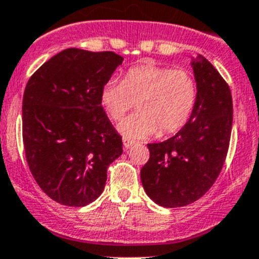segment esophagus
Here are the masks:
<instances>
[{
	"instance_id": "esophagus-1",
	"label": "esophagus",
	"mask_w": 259,
	"mask_h": 259,
	"mask_svg": "<svg viewBox=\"0 0 259 259\" xmlns=\"http://www.w3.org/2000/svg\"><path fill=\"white\" fill-rule=\"evenodd\" d=\"M134 145H136V142H134V141H130V140H127V138H123V149L125 150H129L130 147H133Z\"/></svg>"
}]
</instances>
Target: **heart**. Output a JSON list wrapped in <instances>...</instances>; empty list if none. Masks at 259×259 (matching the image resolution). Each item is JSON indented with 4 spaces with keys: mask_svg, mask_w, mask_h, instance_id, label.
I'll return each mask as SVG.
<instances>
[{
    "mask_svg": "<svg viewBox=\"0 0 259 259\" xmlns=\"http://www.w3.org/2000/svg\"><path fill=\"white\" fill-rule=\"evenodd\" d=\"M100 101L113 121L122 118L137 103L138 110L117 126L125 138L143 140L158 130L166 136L190 119L197 101V82L187 69L141 64L127 69L122 82L106 81Z\"/></svg>",
    "mask_w": 259,
    "mask_h": 259,
    "instance_id": "1",
    "label": "heart"
}]
</instances>
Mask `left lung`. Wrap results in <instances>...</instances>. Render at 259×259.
Listing matches in <instances>:
<instances>
[{"label":"left lung","instance_id":"1","mask_svg":"<svg viewBox=\"0 0 259 259\" xmlns=\"http://www.w3.org/2000/svg\"><path fill=\"white\" fill-rule=\"evenodd\" d=\"M197 101L177 134L149 143L150 158L141 170L147 196L164 208L184 207L209 190L229 147L233 103L225 80L204 56L192 58Z\"/></svg>","mask_w":259,"mask_h":259}]
</instances>
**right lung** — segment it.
Instances as JSON below:
<instances>
[{
	"label": "right lung",
	"instance_id": "right-lung-1",
	"mask_svg": "<svg viewBox=\"0 0 259 259\" xmlns=\"http://www.w3.org/2000/svg\"><path fill=\"white\" fill-rule=\"evenodd\" d=\"M123 58L112 51L67 49L30 77L22 103L26 159L47 196L84 207L103 193L106 170L122 140L100 95Z\"/></svg>",
	"mask_w": 259,
	"mask_h": 259
}]
</instances>
